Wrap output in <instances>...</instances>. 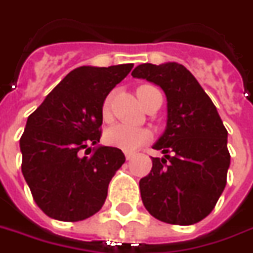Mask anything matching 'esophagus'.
<instances>
[{"label": "esophagus", "mask_w": 253, "mask_h": 253, "mask_svg": "<svg viewBox=\"0 0 253 253\" xmlns=\"http://www.w3.org/2000/svg\"><path fill=\"white\" fill-rule=\"evenodd\" d=\"M125 157H126V160H132L134 157L133 152H125Z\"/></svg>", "instance_id": "obj_1"}]
</instances>
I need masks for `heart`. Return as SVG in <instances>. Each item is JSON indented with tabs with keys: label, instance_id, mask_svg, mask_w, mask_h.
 <instances>
[{
	"label": "heart",
	"instance_id": "1",
	"mask_svg": "<svg viewBox=\"0 0 253 253\" xmlns=\"http://www.w3.org/2000/svg\"><path fill=\"white\" fill-rule=\"evenodd\" d=\"M157 90L151 85H141L137 88V97L141 104H144L145 98L151 92ZM101 117L104 121H109L112 119L111 113V97H106L101 106ZM152 133L147 128H133L124 124H116L106 129L104 140L108 145L119 148L124 152H133L138 149L147 142L151 141Z\"/></svg>",
	"mask_w": 253,
	"mask_h": 253
}]
</instances>
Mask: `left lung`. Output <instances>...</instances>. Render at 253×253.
I'll return each instance as SVG.
<instances>
[{"instance_id": "1", "label": "left lung", "mask_w": 253, "mask_h": 253, "mask_svg": "<svg viewBox=\"0 0 253 253\" xmlns=\"http://www.w3.org/2000/svg\"><path fill=\"white\" fill-rule=\"evenodd\" d=\"M132 76L159 85L168 101L167 128L153 145L164 157H152L151 173L140 180L144 207L164 223H199L212 212L227 184V129L185 66L141 64Z\"/></svg>"}]
</instances>
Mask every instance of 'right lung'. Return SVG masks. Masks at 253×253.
Here are the masks:
<instances>
[{
  "mask_svg": "<svg viewBox=\"0 0 253 253\" xmlns=\"http://www.w3.org/2000/svg\"><path fill=\"white\" fill-rule=\"evenodd\" d=\"M133 64L80 66L64 77L28 117L20 138L21 169L40 210L61 221H80L101 210L108 185L125 163L121 149L89 144L101 137V106Z\"/></svg>",
  "mask_w": 253,
  "mask_h": 253,
  "instance_id": "1",
  "label": "right lung"
}]
</instances>
